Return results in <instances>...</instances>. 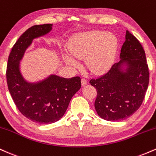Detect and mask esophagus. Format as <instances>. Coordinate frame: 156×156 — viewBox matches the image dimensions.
Instances as JSON below:
<instances>
[{
  "instance_id": "34e87169",
  "label": "esophagus",
  "mask_w": 156,
  "mask_h": 156,
  "mask_svg": "<svg viewBox=\"0 0 156 156\" xmlns=\"http://www.w3.org/2000/svg\"><path fill=\"white\" fill-rule=\"evenodd\" d=\"M87 84V80L86 79V78H81V85L84 87V86H86Z\"/></svg>"
}]
</instances>
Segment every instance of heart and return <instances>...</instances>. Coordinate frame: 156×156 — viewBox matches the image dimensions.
<instances>
[{
	"mask_svg": "<svg viewBox=\"0 0 156 156\" xmlns=\"http://www.w3.org/2000/svg\"><path fill=\"white\" fill-rule=\"evenodd\" d=\"M117 48L114 35L104 31H93L75 36L69 40L68 50L73 55H66L67 62L76 64V58L85 57L87 67L94 73L107 70L112 66Z\"/></svg>",
	"mask_w": 156,
	"mask_h": 156,
	"instance_id": "heart-1",
	"label": "heart"
}]
</instances>
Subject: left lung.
<instances>
[{
  "mask_svg": "<svg viewBox=\"0 0 156 156\" xmlns=\"http://www.w3.org/2000/svg\"><path fill=\"white\" fill-rule=\"evenodd\" d=\"M120 57V62L113 64L108 72L89 80L98 94L96 112L108 121L123 120L133 114L144 101L149 84L145 53L139 41L128 31ZM123 61H128L129 65L126 73L119 69Z\"/></svg>",
  "mask_w": 156,
  "mask_h": 156,
  "instance_id": "left-lung-1",
  "label": "left lung"
}]
</instances>
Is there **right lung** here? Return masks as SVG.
Wrapping results in <instances>:
<instances>
[{
  "label": "right lung",
  "instance_id": "obj_1",
  "mask_svg": "<svg viewBox=\"0 0 156 156\" xmlns=\"http://www.w3.org/2000/svg\"><path fill=\"white\" fill-rule=\"evenodd\" d=\"M51 24L36 25L27 29L12 48L6 67L9 91L20 112L39 124L55 122L64 116L73 96L79 90V76L64 78L51 76L38 83H28L19 71V62L33 39L51 30Z\"/></svg>",
  "mask_w": 156,
  "mask_h": 156
}]
</instances>
